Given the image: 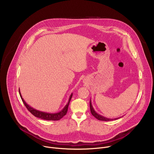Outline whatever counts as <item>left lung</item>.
I'll return each instance as SVG.
<instances>
[{
	"label": "left lung",
	"mask_w": 154,
	"mask_h": 154,
	"mask_svg": "<svg viewBox=\"0 0 154 154\" xmlns=\"http://www.w3.org/2000/svg\"><path fill=\"white\" fill-rule=\"evenodd\" d=\"M90 110H91V113L93 115V116H94L96 119H97L99 121H113V120H116L119 119L118 118H115V119H109V118H106L105 117H103L99 114H97L95 110L94 109L93 106H92V103H91V101L90 100Z\"/></svg>",
	"instance_id": "1"
}]
</instances>
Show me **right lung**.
I'll return each mask as SVG.
<instances>
[{"label": "right lung", "instance_id": "1", "mask_svg": "<svg viewBox=\"0 0 154 154\" xmlns=\"http://www.w3.org/2000/svg\"><path fill=\"white\" fill-rule=\"evenodd\" d=\"M19 94L20 96V98L23 100L24 104L25 105L26 107L27 108V109L35 117L39 118L40 119H45V120H48V121H58L60 119H61L64 115H66L67 112H68V106L70 102V100L72 98V94H71V95L70 96V97L69 99L68 102V103L66 105V106L63 108V109H62L61 111H60L58 113H46V112H41L39 110H37V109H35L34 108H33L32 107L30 106L28 104H27V103L24 101V100L23 99V98L22 97V96L20 94V90H19Z\"/></svg>", "mask_w": 154, "mask_h": 154}]
</instances>
